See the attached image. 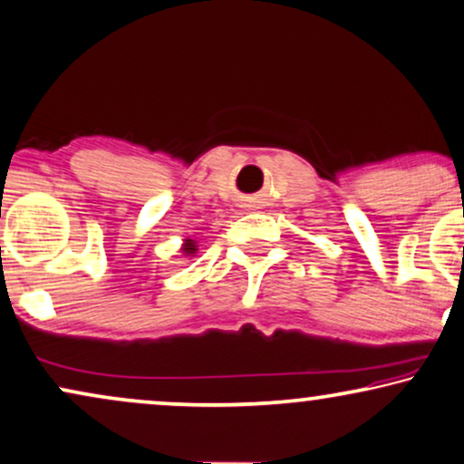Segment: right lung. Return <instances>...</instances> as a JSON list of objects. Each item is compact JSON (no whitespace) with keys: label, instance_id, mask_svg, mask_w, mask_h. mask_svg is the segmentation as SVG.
Listing matches in <instances>:
<instances>
[{"label":"right lung","instance_id":"obj_1","mask_svg":"<svg viewBox=\"0 0 464 464\" xmlns=\"http://www.w3.org/2000/svg\"><path fill=\"white\" fill-rule=\"evenodd\" d=\"M197 248H195V244H192V239H186V244H184V252H188V255H192V252H195Z\"/></svg>","mask_w":464,"mask_h":464}]
</instances>
